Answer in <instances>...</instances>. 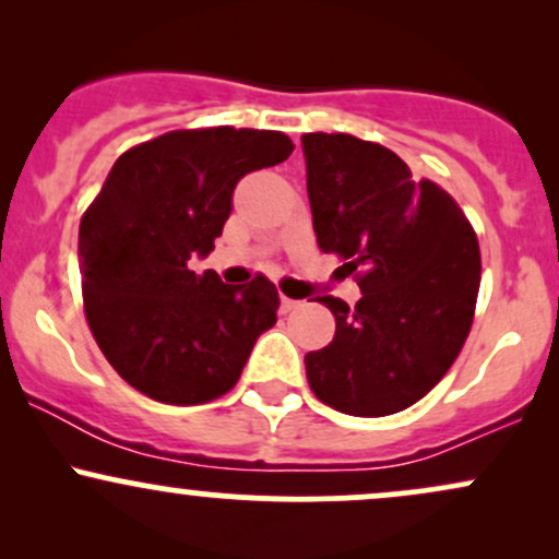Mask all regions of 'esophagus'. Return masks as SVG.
Listing matches in <instances>:
<instances>
[{
	"label": "esophagus",
	"mask_w": 559,
	"mask_h": 559,
	"mask_svg": "<svg viewBox=\"0 0 559 559\" xmlns=\"http://www.w3.org/2000/svg\"><path fill=\"white\" fill-rule=\"evenodd\" d=\"M299 307H301V301L281 297V312H294V310H299Z\"/></svg>",
	"instance_id": "1"
}]
</instances>
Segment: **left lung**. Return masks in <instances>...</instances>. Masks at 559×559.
I'll list each match as a JSON object with an SVG mask.
<instances>
[{
  "label": "left lung",
  "mask_w": 559,
  "mask_h": 559,
  "mask_svg": "<svg viewBox=\"0 0 559 559\" xmlns=\"http://www.w3.org/2000/svg\"><path fill=\"white\" fill-rule=\"evenodd\" d=\"M312 228L323 252L362 267V299L316 297L333 342L305 355L320 402L357 418L400 413L457 360L476 310L480 252L444 189L413 181L404 159L349 133H305Z\"/></svg>",
  "instance_id": "8db88e82"
}]
</instances>
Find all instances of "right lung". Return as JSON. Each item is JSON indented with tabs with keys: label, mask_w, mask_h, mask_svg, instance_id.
<instances>
[{
	"label": "right lung",
	"mask_w": 559,
	"mask_h": 559,
	"mask_svg": "<svg viewBox=\"0 0 559 559\" xmlns=\"http://www.w3.org/2000/svg\"><path fill=\"white\" fill-rule=\"evenodd\" d=\"M286 133L170 131L118 157L79 230L88 329L123 381L165 404H202L236 386L275 325L267 278L228 286L189 271L223 234L247 173L292 155Z\"/></svg>",
	"instance_id": "obj_1"
}]
</instances>
